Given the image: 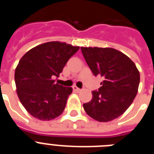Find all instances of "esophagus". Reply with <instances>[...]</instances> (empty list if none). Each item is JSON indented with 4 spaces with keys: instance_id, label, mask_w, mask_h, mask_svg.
Masks as SVG:
<instances>
[{
    "instance_id": "34e87169",
    "label": "esophagus",
    "mask_w": 154,
    "mask_h": 154,
    "mask_svg": "<svg viewBox=\"0 0 154 154\" xmlns=\"http://www.w3.org/2000/svg\"><path fill=\"white\" fill-rule=\"evenodd\" d=\"M72 88H73V90L75 91L76 92H81V91H82L81 89H79V88H78V87L75 86V85H74V86H73Z\"/></svg>"
}]
</instances>
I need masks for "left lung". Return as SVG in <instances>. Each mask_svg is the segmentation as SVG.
<instances>
[{
    "label": "left lung",
    "instance_id": "left-lung-1",
    "mask_svg": "<svg viewBox=\"0 0 154 154\" xmlns=\"http://www.w3.org/2000/svg\"><path fill=\"white\" fill-rule=\"evenodd\" d=\"M87 64L95 75L103 79L99 91L84 103L86 113L99 122H109L123 115L138 92L140 72L135 63L112 48L81 47Z\"/></svg>",
    "mask_w": 154,
    "mask_h": 154
}]
</instances>
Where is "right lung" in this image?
Segmentation results:
<instances>
[{
  "label": "right lung",
  "instance_id": "add662e5",
  "mask_svg": "<svg viewBox=\"0 0 154 154\" xmlns=\"http://www.w3.org/2000/svg\"><path fill=\"white\" fill-rule=\"evenodd\" d=\"M79 49L65 42H49L31 48L20 59L14 72L16 91L33 117L49 121L62 113L72 88L58 85L53 79Z\"/></svg>",
  "mask_w": 154,
  "mask_h": 154
}]
</instances>
